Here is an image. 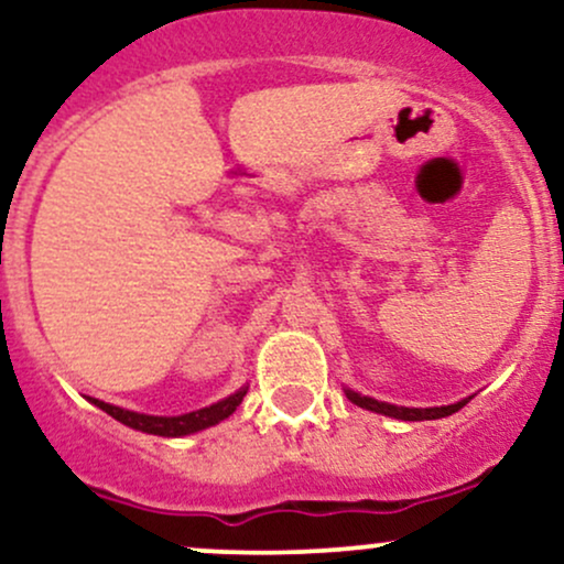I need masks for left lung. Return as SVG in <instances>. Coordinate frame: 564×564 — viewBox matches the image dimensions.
I'll use <instances>...</instances> for the list:
<instances>
[{"instance_id": "1", "label": "left lung", "mask_w": 564, "mask_h": 564, "mask_svg": "<svg viewBox=\"0 0 564 564\" xmlns=\"http://www.w3.org/2000/svg\"><path fill=\"white\" fill-rule=\"evenodd\" d=\"M345 392L355 405L366 408V411H373V413H384V416H392V419H403V422H430V419H443V416H451V413H456L458 408H464L469 403V398H467V400H458V403H453V405H440V408H405V405L381 403V400H373V398H368V394H360L355 390H345Z\"/></svg>"}]
</instances>
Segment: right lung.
Instances as JSON below:
<instances>
[{"label": "right lung", "instance_id": "obj_1", "mask_svg": "<svg viewBox=\"0 0 564 564\" xmlns=\"http://www.w3.org/2000/svg\"><path fill=\"white\" fill-rule=\"evenodd\" d=\"M249 387H241L238 392H232L230 398L219 400V403L209 405V408H198V411L183 413V416H148V413H138V411H127V408L102 403V400L89 398V403H95L100 411H106L108 416H113L116 422L132 426V430L148 432V435H159V437H183V435H193V432L206 430V426H215L228 419L238 405H241L243 394Z\"/></svg>", "mask_w": 564, "mask_h": 564}]
</instances>
